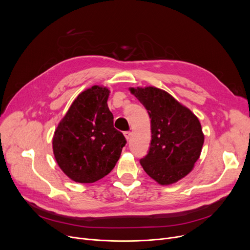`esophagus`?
<instances>
[{
  "label": "esophagus",
  "instance_id": "esophagus-1",
  "mask_svg": "<svg viewBox=\"0 0 250 250\" xmlns=\"http://www.w3.org/2000/svg\"><path fill=\"white\" fill-rule=\"evenodd\" d=\"M124 135H125V139H126V141H129L130 136H132V133H130V132H125Z\"/></svg>",
  "mask_w": 250,
  "mask_h": 250
}]
</instances>
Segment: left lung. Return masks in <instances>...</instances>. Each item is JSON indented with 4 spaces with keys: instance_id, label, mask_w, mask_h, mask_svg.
Here are the masks:
<instances>
[{
    "instance_id": "8db88e82",
    "label": "left lung",
    "mask_w": 250,
    "mask_h": 250,
    "mask_svg": "<svg viewBox=\"0 0 250 250\" xmlns=\"http://www.w3.org/2000/svg\"><path fill=\"white\" fill-rule=\"evenodd\" d=\"M129 91L151 118V145L140 160L142 167L161 186L177 182L200 158L205 136L199 118L162 89L149 86Z\"/></svg>"
}]
</instances>
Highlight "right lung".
I'll use <instances>...</instances> for the list:
<instances>
[{"label": "right lung", "instance_id": "right-lung-1", "mask_svg": "<svg viewBox=\"0 0 250 250\" xmlns=\"http://www.w3.org/2000/svg\"><path fill=\"white\" fill-rule=\"evenodd\" d=\"M106 87L92 86L78 95L58 125L52 139L55 158L63 173L80 183L107 175L125 145L113 126Z\"/></svg>", "mask_w": 250, "mask_h": 250}]
</instances>
